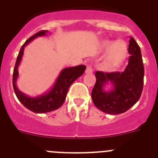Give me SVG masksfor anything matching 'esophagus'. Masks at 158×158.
Wrapping results in <instances>:
<instances>
[{"mask_svg":"<svg viewBox=\"0 0 158 158\" xmlns=\"http://www.w3.org/2000/svg\"><path fill=\"white\" fill-rule=\"evenodd\" d=\"M93 68H92V65H88L87 68H86V70H85V73H87V74H91V73H93Z\"/></svg>","mask_w":158,"mask_h":158,"instance_id":"esophagus-1","label":"esophagus"}]
</instances>
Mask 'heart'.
I'll return each instance as SVG.
<instances>
[{
  "mask_svg": "<svg viewBox=\"0 0 158 158\" xmlns=\"http://www.w3.org/2000/svg\"><path fill=\"white\" fill-rule=\"evenodd\" d=\"M109 50L107 57V63L110 66L115 65L119 61L123 59L125 54H126L127 48L125 43L122 41H117L113 43L112 41L104 42L103 43V49L105 51Z\"/></svg>",
  "mask_w": 158,
  "mask_h": 158,
  "instance_id": "1",
  "label": "heart"
}]
</instances>
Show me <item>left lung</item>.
<instances>
[{"label":"left lung","mask_w":158,"mask_h":158,"mask_svg":"<svg viewBox=\"0 0 158 158\" xmlns=\"http://www.w3.org/2000/svg\"><path fill=\"white\" fill-rule=\"evenodd\" d=\"M128 65L123 72H96V81L92 99L98 109L111 115L121 114L133 107L140 98L143 89L144 65L141 50L134 38L130 40ZM110 83L113 89L106 91L104 86Z\"/></svg>","instance_id":"left-lung-1"}]
</instances>
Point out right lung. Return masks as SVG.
<instances>
[{
    "label": "right lung",
    "mask_w": 158,
    "mask_h": 158,
    "mask_svg": "<svg viewBox=\"0 0 158 158\" xmlns=\"http://www.w3.org/2000/svg\"><path fill=\"white\" fill-rule=\"evenodd\" d=\"M47 32L48 31H39L25 42L24 44L20 48L13 70L12 84H13V89L16 97L25 107H27V109L35 113L50 112V111H54V110L59 108L65 101L69 86L79 77L83 74L86 69V66L84 65L65 68L61 71L59 76L57 78L56 81L54 83V86L51 88V90L45 93L44 94L40 95V96L31 97V96H27L26 94L22 93L21 91H19L16 83L18 76H19L18 66L21 62L24 47L35 38L39 37V36L46 35Z\"/></svg>",
    "instance_id": "obj_1"
}]
</instances>
